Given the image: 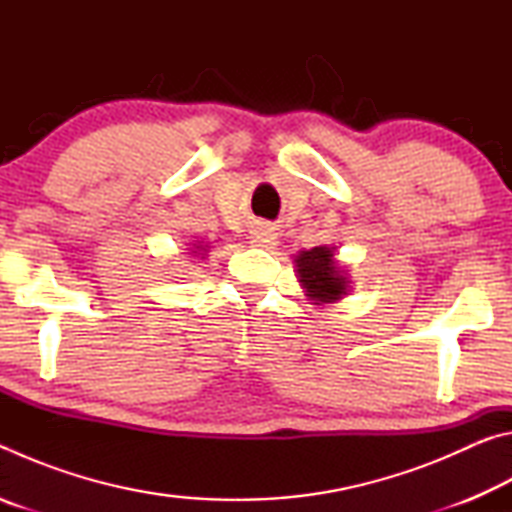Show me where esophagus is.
I'll use <instances>...</instances> for the list:
<instances>
[{
    "instance_id": "obj_1",
    "label": "esophagus",
    "mask_w": 512,
    "mask_h": 512,
    "mask_svg": "<svg viewBox=\"0 0 512 512\" xmlns=\"http://www.w3.org/2000/svg\"><path fill=\"white\" fill-rule=\"evenodd\" d=\"M250 244L257 248H273L277 244V232L268 225H257V228L250 232Z\"/></svg>"
}]
</instances>
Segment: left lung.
<instances>
[{
  "instance_id": "left-lung-1",
  "label": "left lung",
  "mask_w": 512,
  "mask_h": 512,
  "mask_svg": "<svg viewBox=\"0 0 512 512\" xmlns=\"http://www.w3.org/2000/svg\"><path fill=\"white\" fill-rule=\"evenodd\" d=\"M298 277L302 287L307 289V296L316 302L339 300L345 293V277L334 264L332 250L325 246L311 248L300 253L298 259Z\"/></svg>"
}]
</instances>
